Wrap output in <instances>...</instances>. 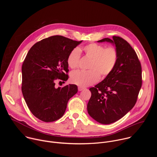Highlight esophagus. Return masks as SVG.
Wrapping results in <instances>:
<instances>
[{
    "label": "esophagus",
    "mask_w": 157,
    "mask_h": 157,
    "mask_svg": "<svg viewBox=\"0 0 157 157\" xmlns=\"http://www.w3.org/2000/svg\"><path fill=\"white\" fill-rule=\"evenodd\" d=\"M84 89V87H81V86H79V87H78V91H82V90H83Z\"/></svg>",
    "instance_id": "34e87169"
}]
</instances>
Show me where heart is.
<instances>
[{
    "instance_id": "1",
    "label": "heart",
    "mask_w": 157,
    "mask_h": 157,
    "mask_svg": "<svg viewBox=\"0 0 157 157\" xmlns=\"http://www.w3.org/2000/svg\"><path fill=\"white\" fill-rule=\"evenodd\" d=\"M91 59L88 71H75L71 73V81L79 86L86 87L98 82L100 78L108 76L113 71L118 60V52L114 47H106L97 43H90L82 49L72 50L67 57V64L71 69L78 67L80 51Z\"/></svg>"
}]
</instances>
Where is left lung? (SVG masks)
Returning <instances> with one entry per match:
<instances>
[{"instance_id": "8db88e82", "label": "left lung", "mask_w": 157, "mask_h": 157, "mask_svg": "<svg viewBox=\"0 0 157 157\" xmlns=\"http://www.w3.org/2000/svg\"><path fill=\"white\" fill-rule=\"evenodd\" d=\"M98 42L116 45L118 60L113 71L89 90L91 97L87 109L93 119L102 124L114 123L135 105L142 87V67L130 44L121 37L103 38Z\"/></svg>"}]
</instances>
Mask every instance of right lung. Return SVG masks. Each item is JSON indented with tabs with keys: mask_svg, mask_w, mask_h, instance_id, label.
<instances>
[{
	"mask_svg": "<svg viewBox=\"0 0 157 157\" xmlns=\"http://www.w3.org/2000/svg\"><path fill=\"white\" fill-rule=\"evenodd\" d=\"M81 42L55 35L36 43L29 51L21 67V91L38 119L50 122L60 119L68 101L77 93L75 84L55 86L56 80H68L67 57Z\"/></svg>",
	"mask_w": 157,
	"mask_h": 157,
	"instance_id": "obj_1",
	"label": "right lung"
}]
</instances>
